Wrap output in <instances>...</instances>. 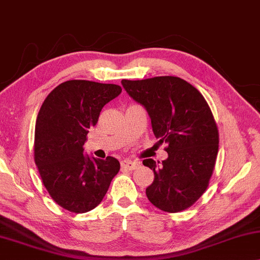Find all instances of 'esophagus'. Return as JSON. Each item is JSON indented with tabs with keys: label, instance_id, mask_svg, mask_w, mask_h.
<instances>
[{
	"label": "esophagus",
	"instance_id": "esophagus-1",
	"mask_svg": "<svg viewBox=\"0 0 260 260\" xmlns=\"http://www.w3.org/2000/svg\"><path fill=\"white\" fill-rule=\"evenodd\" d=\"M138 166H139V164L135 161H132V160H123V161H121V167L125 168V170L133 171Z\"/></svg>",
	"mask_w": 260,
	"mask_h": 260
}]
</instances>
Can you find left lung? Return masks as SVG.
Returning a JSON list of instances; mask_svg holds the SVG:
<instances>
[{
    "label": "left lung",
    "instance_id": "1",
    "mask_svg": "<svg viewBox=\"0 0 260 260\" xmlns=\"http://www.w3.org/2000/svg\"><path fill=\"white\" fill-rule=\"evenodd\" d=\"M121 83L147 109L159 142L167 144L166 160L142 161L154 172L146 188L148 200L170 213L187 210L207 189L217 160L219 132L210 106L196 87L177 76Z\"/></svg>",
    "mask_w": 260,
    "mask_h": 260
}]
</instances>
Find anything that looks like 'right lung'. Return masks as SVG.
Wrapping results in <instances>:
<instances>
[{
  "label": "right lung",
  "instance_id": "obj_1",
  "mask_svg": "<svg viewBox=\"0 0 260 260\" xmlns=\"http://www.w3.org/2000/svg\"><path fill=\"white\" fill-rule=\"evenodd\" d=\"M121 87L87 80L62 82L48 94L35 125L34 160L49 196L73 213H86L102 202L120 162L83 154L90 127Z\"/></svg>",
  "mask_w": 260,
  "mask_h": 260
}]
</instances>
